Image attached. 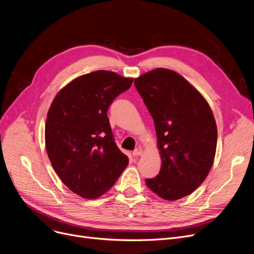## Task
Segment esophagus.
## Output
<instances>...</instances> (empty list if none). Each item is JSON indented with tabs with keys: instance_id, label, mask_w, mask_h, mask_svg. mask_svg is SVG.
<instances>
[{
	"instance_id": "esophagus-1",
	"label": "esophagus",
	"mask_w": 254,
	"mask_h": 254,
	"mask_svg": "<svg viewBox=\"0 0 254 254\" xmlns=\"http://www.w3.org/2000/svg\"><path fill=\"white\" fill-rule=\"evenodd\" d=\"M141 154H143V150H141L140 148H136V149L132 152V155H133L134 157L139 156V155H141Z\"/></svg>"
}]
</instances>
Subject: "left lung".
<instances>
[{
    "instance_id": "left-lung-1",
    "label": "left lung",
    "mask_w": 254,
    "mask_h": 254,
    "mask_svg": "<svg viewBox=\"0 0 254 254\" xmlns=\"http://www.w3.org/2000/svg\"><path fill=\"white\" fill-rule=\"evenodd\" d=\"M153 118L161 168L147 187L173 201L191 194L208 175L217 148L212 111L198 90L174 70L156 68L134 79Z\"/></svg>"
}]
</instances>
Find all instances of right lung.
I'll return each instance as SVG.
<instances>
[{
  "label": "right lung",
  "mask_w": 254,
  "mask_h": 254,
  "mask_svg": "<svg viewBox=\"0 0 254 254\" xmlns=\"http://www.w3.org/2000/svg\"><path fill=\"white\" fill-rule=\"evenodd\" d=\"M133 79L108 70L80 76L54 98L46 121V148L53 169L75 194L95 199L128 165L111 132L107 110Z\"/></svg>",
  "instance_id": "obj_1"
}]
</instances>
